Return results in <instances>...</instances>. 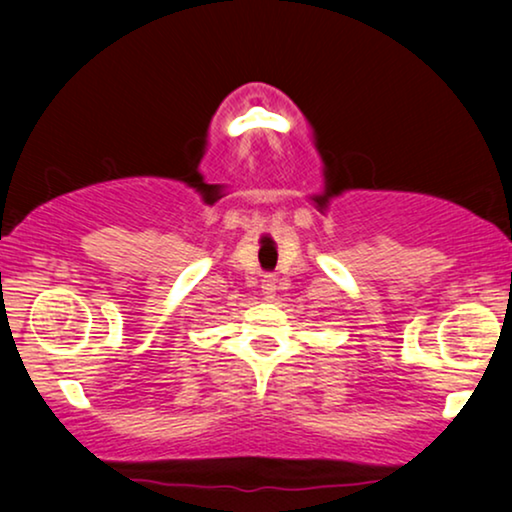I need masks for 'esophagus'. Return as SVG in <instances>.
Masks as SVG:
<instances>
[{"label": "esophagus", "mask_w": 512, "mask_h": 512, "mask_svg": "<svg viewBox=\"0 0 512 512\" xmlns=\"http://www.w3.org/2000/svg\"><path fill=\"white\" fill-rule=\"evenodd\" d=\"M261 291H263V296H265V298H272V296H275V291H277V282H275V277H265L263 282H261Z\"/></svg>", "instance_id": "1"}]
</instances>
